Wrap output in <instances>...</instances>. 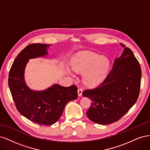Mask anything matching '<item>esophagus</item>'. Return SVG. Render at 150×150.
<instances>
[{
	"instance_id": "esophagus-1",
	"label": "esophagus",
	"mask_w": 150,
	"mask_h": 150,
	"mask_svg": "<svg viewBox=\"0 0 150 150\" xmlns=\"http://www.w3.org/2000/svg\"><path fill=\"white\" fill-rule=\"evenodd\" d=\"M82 93H83V89H78V96L79 97H81V96H82Z\"/></svg>"
}]
</instances>
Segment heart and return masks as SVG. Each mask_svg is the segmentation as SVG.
Masks as SVG:
<instances>
[{
	"label": "heart",
	"instance_id": "obj_1",
	"mask_svg": "<svg viewBox=\"0 0 150 150\" xmlns=\"http://www.w3.org/2000/svg\"><path fill=\"white\" fill-rule=\"evenodd\" d=\"M71 66L77 72H83V81L89 86L100 83L107 76L110 67V61L106 57L89 51L79 52L72 58ZM68 73L72 72L67 69Z\"/></svg>",
	"mask_w": 150,
	"mask_h": 150
}]
</instances>
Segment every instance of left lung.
Masks as SVG:
<instances>
[{
    "label": "left lung",
    "instance_id": "1",
    "mask_svg": "<svg viewBox=\"0 0 150 150\" xmlns=\"http://www.w3.org/2000/svg\"><path fill=\"white\" fill-rule=\"evenodd\" d=\"M124 51L116 57L111 71L97 88L83 92L92 101L86 112L92 121L109 125L119 120L138 98L142 71L133 52L121 44Z\"/></svg>",
    "mask_w": 150,
    "mask_h": 150
}]
</instances>
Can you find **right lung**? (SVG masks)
Returning a JSON list of instances; mask_svg holds the SVG:
<instances>
[{
	"label": "right lung",
	"instance_id": "add662e5",
	"mask_svg": "<svg viewBox=\"0 0 150 150\" xmlns=\"http://www.w3.org/2000/svg\"><path fill=\"white\" fill-rule=\"evenodd\" d=\"M49 44H33L24 48L13 61L8 75L9 87L16 106L21 114L35 123L52 125L61 116L66 104L78 98V88L54 84L48 88L30 89L25 81L29 59L48 56Z\"/></svg>",
	"mask_w": 150,
	"mask_h": 150
}]
</instances>
